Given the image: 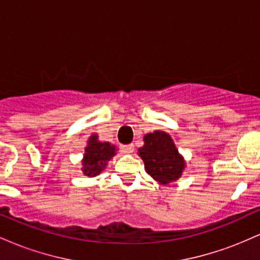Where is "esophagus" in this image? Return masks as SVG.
Returning <instances> with one entry per match:
<instances>
[{"mask_svg": "<svg viewBox=\"0 0 260 260\" xmlns=\"http://www.w3.org/2000/svg\"><path fill=\"white\" fill-rule=\"evenodd\" d=\"M133 150H134V145H133V144L122 145V151H123L124 154H129V153H132Z\"/></svg>", "mask_w": 260, "mask_h": 260, "instance_id": "34e87169", "label": "esophagus"}]
</instances>
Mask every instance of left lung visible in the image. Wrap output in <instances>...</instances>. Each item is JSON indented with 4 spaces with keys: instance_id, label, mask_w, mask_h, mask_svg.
<instances>
[{
    "instance_id": "8db88e82",
    "label": "left lung",
    "mask_w": 260,
    "mask_h": 260,
    "mask_svg": "<svg viewBox=\"0 0 260 260\" xmlns=\"http://www.w3.org/2000/svg\"><path fill=\"white\" fill-rule=\"evenodd\" d=\"M144 145L138 149V154L144 161V168L161 186L170 184L182 177L186 170V160L178 153L174 139L164 131H155L145 134Z\"/></svg>"
}]
</instances>
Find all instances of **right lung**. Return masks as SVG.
Segmentation results:
<instances>
[{"mask_svg":"<svg viewBox=\"0 0 260 260\" xmlns=\"http://www.w3.org/2000/svg\"><path fill=\"white\" fill-rule=\"evenodd\" d=\"M118 149L109 142H100L98 134H91L84 149L82 171L84 176L95 177L105 170L107 162L115 156Z\"/></svg>","mask_w":260,"mask_h":260,"instance_id":"obj_1","label":"right lung"}]
</instances>
